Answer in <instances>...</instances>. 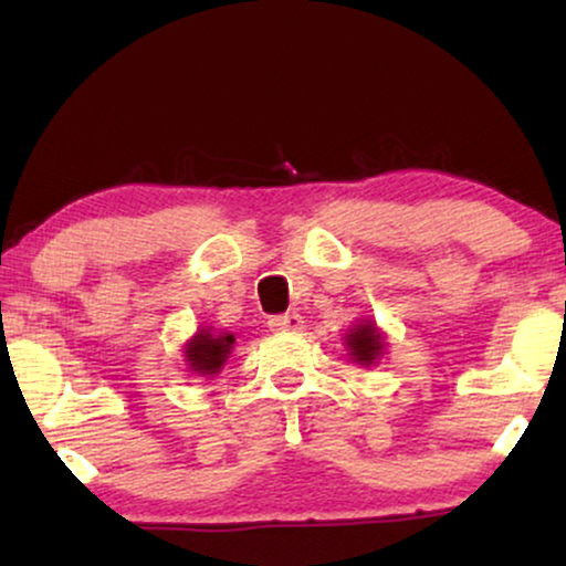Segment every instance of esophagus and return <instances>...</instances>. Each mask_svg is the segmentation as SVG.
I'll use <instances>...</instances> for the list:
<instances>
[{"label":"esophagus","instance_id":"esophagus-1","mask_svg":"<svg viewBox=\"0 0 566 566\" xmlns=\"http://www.w3.org/2000/svg\"><path fill=\"white\" fill-rule=\"evenodd\" d=\"M268 327L275 329V332H301V329H304V316L296 314V312L273 316V319L268 322Z\"/></svg>","mask_w":566,"mask_h":566}]
</instances>
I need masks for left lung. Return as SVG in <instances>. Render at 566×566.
Masks as SVG:
<instances>
[{
	"instance_id": "8db88e82",
	"label": "left lung",
	"mask_w": 566,
	"mask_h": 566,
	"mask_svg": "<svg viewBox=\"0 0 566 566\" xmlns=\"http://www.w3.org/2000/svg\"><path fill=\"white\" fill-rule=\"evenodd\" d=\"M343 343L347 347L350 360L358 363L360 368L376 366L386 353V335L381 332V327L370 319H360L350 324V329L345 332Z\"/></svg>"
}]
</instances>
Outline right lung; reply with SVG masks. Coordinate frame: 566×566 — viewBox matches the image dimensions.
Masks as SVG:
<instances>
[{
    "mask_svg": "<svg viewBox=\"0 0 566 566\" xmlns=\"http://www.w3.org/2000/svg\"><path fill=\"white\" fill-rule=\"evenodd\" d=\"M237 337L231 332H216L213 327H200L188 343L182 345L185 366L192 376L213 378L227 366L231 350H234Z\"/></svg>",
    "mask_w": 566,
    "mask_h": 566,
    "instance_id": "obj_1",
    "label": "right lung"
}]
</instances>
